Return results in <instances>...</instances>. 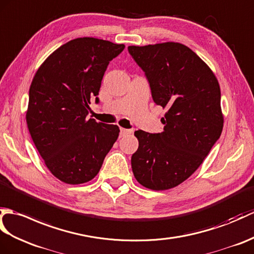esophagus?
Returning a JSON list of instances; mask_svg holds the SVG:
<instances>
[{
	"label": "esophagus",
	"instance_id": "esophagus-1",
	"mask_svg": "<svg viewBox=\"0 0 254 254\" xmlns=\"http://www.w3.org/2000/svg\"><path fill=\"white\" fill-rule=\"evenodd\" d=\"M129 133H132L131 129H127V128H123V127L120 128V135H121V136H126L127 134H129Z\"/></svg>",
	"mask_w": 254,
	"mask_h": 254
}]
</instances>
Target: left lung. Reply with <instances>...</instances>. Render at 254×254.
Listing matches in <instances>:
<instances>
[{
	"mask_svg": "<svg viewBox=\"0 0 254 254\" xmlns=\"http://www.w3.org/2000/svg\"><path fill=\"white\" fill-rule=\"evenodd\" d=\"M127 50L145 72L154 102L167 109L161 133L135 131L133 174L149 190H170L190 178L221 136L219 82L208 64L181 43Z\"/></svg>",
	"mask_w": 254,
	"mask_h": 254,
	"instance_id": "obj_1",
	"label": "left lung"
}]
</instances>
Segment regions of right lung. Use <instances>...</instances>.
<instances>
[{"label":"right lung","mask_w":254,"mask_h":254,"mask_svg":"<svg viewBox=\"0 0 254 254\" xmlns=\"http://www.w3.org/2000/svg\"><path fill=\"white\" fill-rule=\"evenodd\" d=\"M95 38H78L52 53L29 90V132L52 174L67 184L95 178L119 136V127L87 119L109 62L125 50Z\"/></svg>","instance_id":"obj_1"}]
</instances>
